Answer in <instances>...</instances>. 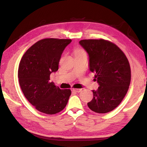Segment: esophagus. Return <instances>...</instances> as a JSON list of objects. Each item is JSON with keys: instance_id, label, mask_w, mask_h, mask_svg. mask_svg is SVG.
Listing matches in <instances>:
<instances>
[{"instance_id": "obj_1", "label": "esophagus", "mask_w": 147, "mask_h": 147, "mask_svg": "<svg viewBox=\"0 0 147 147\" xmlns=\"http://www.w3.org/2000/svg\"><path fill=\"white\" fill-rule=\"evenodd\" d=\"M72 92H74V93H79L81 91V89H72Z\"/></svg>"}]
</instances>
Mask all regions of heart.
<instances>
[{
    "instance_id": "1",
    "label": "heart",
    "mask_w": 147,
    "mask_h": 147,
    "mask_svg": "<svg viewBox=\"0 0 147 147\" xmlns=\"http://www.w3.org/2000/svg\"><path fill=\"white\" fill-rule=\"evenodd\" d=\"M82 52H84V51H77L76 52V53H82Z\"/></svg>"
}]
</instances>
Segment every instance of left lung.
<instances>
[{"mask_svg":"<svg viewBox=\"0 0 147 147\" xmlns=\"http://www.w3.org/2000/svg\"><path fill=\"white\" fill-rule=\"evenodd\" d=\"M79 43L88 54L89 71L99 85L88 106L96 113L109 112L120 104L130 86L128 59L116 45L104 39H84Z\"/></svg>","mask_w":147,"mask_h":147,"instance_id":"obj_1","label":"left lung"}]
</instances>
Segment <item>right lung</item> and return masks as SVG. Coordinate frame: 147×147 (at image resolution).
Here are the masks:
<instances>
[{
	"label": "right lung",
	"instance_id": "obj_1",
	"mask_svg": "<svg viewBox=\"0 0 147 147\" xmlns=\"http://www.w3.org/2000/svg\"><path fill=\"white\" fill-rule=\"evenodd\" d=\"M71 39H44L33 45L19 63L18 77L24 95L40 112L53 115L65 108L71 94L50 82L52 73L58 70L59 61Z\"/></svg>",
	"mask_w": 147,
	"mask_h": 147
}]
</instances>
